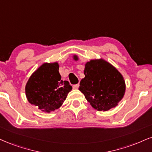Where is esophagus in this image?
Segmentation results:
<instances>
[{
  "instance_id": "1",
  "label": "esophagus",
  "mask_w": 152,
  "mask_h": 152,
  "mask_svg": "<svg viewBox=\"0 0 152 152\" xmlns=\"http://www.w3.org/2000/svg\"><path fill=\"white\" fill-rule=\"evenodd\" d=\"M78 87H79V84H77V85H74L72 86V88L74 89H78Z\"/></svg>"
}]
</instances>
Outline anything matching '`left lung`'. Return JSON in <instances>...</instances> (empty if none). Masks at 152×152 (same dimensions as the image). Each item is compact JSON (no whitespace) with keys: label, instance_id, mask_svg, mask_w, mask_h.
Returning <instances> with one entry per match:
<instances>
[{"label":"left lung","instance_id":"obj_1","mask_svg":"<svg viewBox=\"0 0 152 152\" xmlns=\"http://www.w3.org/2000/svg\"><path fill=\"white\" fill-rule=\"evenodd\" d=\"M75 61H79L73 55ZM85 77L80 83L79 90L88 102L99 111H107L115 108L124 97V77L113 65L103 58L91 59L85 65Z\"/></svg>","mask_w":152,"mask_h":152}]
</instances>
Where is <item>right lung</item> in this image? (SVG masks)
Instances as JSON below:
<instances>
[{
  "label": "right lung",
  "mask_w": 152,
  "mask_h": 152,
  "mask_svg": "<svg viewBox=\"0 0 152 152\" xmlns=\"http://www.w3.org/2000/svg\"><path fill=\"white\" fill-rule=\"evenodd\" d=\"M72 89L68 82L61 79L58 62L44 63L29 77L25 94L29 104L50 113L61 107Z\"/></svg>",
  "instance_id": "obj_1"
}]
</instances>
